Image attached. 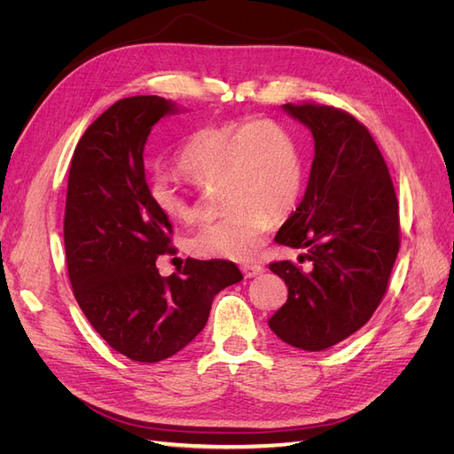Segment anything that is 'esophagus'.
Segmentation results:
<instances>
[{"label": "esophagus", "instance_id": "34e87169", "mask_svg": "<svg viewBox=\"0 0 454 454\" xmlns=\"http://www.w3.org/2000/svg\"><path fill=\"white\" fill-rule=\"evenodd\" d=\"M240 269H242V272H244V277H246V278H255V277H259L261 272L265 270L263 267H261V265H255V263H244Z\"/></svg>", "mask_w": 454, "mask_h": 454}]
</instances>
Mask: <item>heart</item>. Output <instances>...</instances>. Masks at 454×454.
<instances>
[{
	"label": "heart",
	"mask_w": 454,
	"mask_h": 454,
	"mask_svg": "<svg viewBox=\"0 0 454 454\" xmlns=\"http://www.w3.org/2000/svg\"><path fill=\"white\" fill-rule=\"evenodd\" d=\"M177 168L202 189L222 185L219 204L225 215L189 237V250L202 257L250 259L263 244L268 214L290 212L303 182L294 138L269 119L199 130L177 155ZM151 197L170 219L193 217V206L167 176L153 177Z\"/></svg>",
	"instance_id": "b5f03b06"
}]
</instances>
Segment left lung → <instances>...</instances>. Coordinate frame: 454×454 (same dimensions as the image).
Wrapping results in <instances>:
<instances>
[{"label":"left lung","mask_w":454,"mask_h":454,"mask_svg":"<svg viewBox=\"0 0 454 454\" xmlns=\"http://www.w3.org/2000/svg\"><path fill=\"white\" fill-rule=\"evenodd\" d=\"M282 109L312 132L314 159L305 197L274 240L305 250L297 259L313 269L269 265L287 286L269 327L287 345L318 352L358 332L377 310L400 250V214L387 162L360 121L318 104Z\"/></svg>","instance_id":"8db88e82"}]
</instances>
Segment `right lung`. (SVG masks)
<instances>
[{
    "label": "right lung",
    "instance_id": "add662e5",
    "mask_svg": "<svg viewBox=\"0 0 454 454\" xmlns=\"http://www.w3.org/2000/svg\"><path fill=\"white\" fill-rule=\"evenodd\" d=\"M180 107L160 96L115 102L81 136L67 177L66 263L77 303L109 347L155 364L180 352L208 322L214 297L242 280L223 259H187L164 278L172 225L151 197L144 149L149 132Z\"/></svg>",
    "mask_w": 454,
    "mask_h": 454
}]
</instances>
